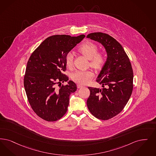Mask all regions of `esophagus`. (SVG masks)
Instances as JSON below:
<instances>
[{
    "mask_svg": "<svg viewBox=\"0 0 156 156\" xmlns=\"http://www.w3.org/2000/svg\"><path fill=\"white\" fill-rule=\"evenodd\" d=\"M83 87V86L82 85H80V84H78V85H77V87H78V88H81V87Z\"/></svg>",
    "mask_w": 156,
    "mask_h": 156,
    "instance_id": "obj_1",
    "label": "esophagus"
}]
</instances>
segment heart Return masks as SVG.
<instances>
[{
	"label": "heart",
	"instance_id": "obj_1",
	"mask_svg": "<svg viewBox=\"0 0 156 156\" xmlns=\"http://www.w3.org/2000/svg\"><path fill=\"white\" fill-rule=\"evenodd\" d=\"M78 51L90 60V65L94 69H99L103 67L106 61V56L104 52H98V46L92 42H87L82 44ZM74 55L69 53L66 58V63L67 67H71L73 64ZM94 73L90 70H77L71 75L73 81L80 83L86 84L91 81L94 77Z\"/></svg>",
	"mask_w": 156,
	"mask_h": 156
}]
</instances>
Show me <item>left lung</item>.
<instances>
[{"label": "left lung", "mask_w": 156, "mask_h": 156, "mask_svg": "<svg viewBox=\"0 0 156 156\" xmlns=\"http://www.w3.org/2000/svg\"><path fill=\"white\" fill-rule=\"evenodd\" d=\"M87 37L101 44L107 53L106 62L96 79L103 88L88 87L90 94L87 102L93 115L107 120L119 114L129 99L133 70L124 48L114 37L102 32L91 33Z\"/></svg>", "instance_id": "obj_1"}]
</instances>
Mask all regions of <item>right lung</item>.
I'll return each mask as SVG.
<instances>
[{
    "mask_svg": "<svg viewBox=\"0 0 156 156\" xmlns=\"http://www.w3.org/2000/svg\"><path fill=\"white\" fill-rule=\"evenodd\" d=\"M85 37L56 35L46 38L32 53L27 64L24 78L30 105L39 117L47 121L61 119L67 111L70 94L76 85L62 74L66 69V58L69 52ZM67 81L66 86L62 82ZM59 83L60 88L56 84Z\"/></svg>",
    "mask_w": 156,
    "mask_h": 156,
    "instance_id": "right-lung-1",
    "label": "right lung"
}]
</instances>
